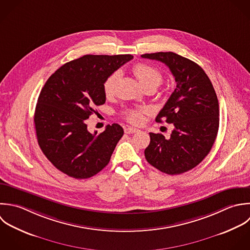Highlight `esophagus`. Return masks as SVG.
I'll return each instance as SVG.
<instances>
[{"label": "esophagus", "mask_w": 250, "mask_h": 250, "mask_svg": "<svg viewBox=\"0 0 250 250\" xmlns=\"http://www.w3.org/2000/svg\"><path fill=\"white\" fill-rule=\"evenodd\" d=\"M138 131H139V129L134 128V127H130V126H128V127L125 128V133H127V134H130V133H136V132H138Z\"/></svg>", "instance_id": "obj_1"}]
</instances>
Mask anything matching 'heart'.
Listing matches in <instances>:
<instances>
[{"mask_svg": "<svg viewBox=\"0 0 250 250\" xmlns=\"http://www.w3.org/2000/svg\"><path fill=\"white\" fill-rule=\"evenodd\" d=\"M132 71L140 83L145 87H155L157 88L163 82V75L154 66L147 63H137L133 66ZM121 78V72L115 71L110 74L103 83V91L106 96H111L115 93L116 85ZM147 110L144 108L128 109L125 111V116L128 122L134 125H139L143 122L144 116Z\"/></svg>", "mask_w": 250, "mask_h": 250, "instance_id": "obj_1", "label": "heart"}]
</instances>
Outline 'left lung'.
Segmentation results:
<instances>
[{
	"instance_id": "1",
	"label": "left lung",
	"mask_w": 250,
	"mask_h": 250,
	"mask_svg": "<svg viewBox=\"0 0 250 250\" xmlns=\"http://www.w3.org/2000/svg\"><path fill=\"white\" fill-rule=\"evenodd\" d=\"M141 57L165 63L176 88L156 122L173 124L170 138L150 132L145 149L147 162L167 174L175 175L197 167L210 152L219 127V104L214 87L201 66L174 52L145 53Z\"/></svg>"
}]
</instances>
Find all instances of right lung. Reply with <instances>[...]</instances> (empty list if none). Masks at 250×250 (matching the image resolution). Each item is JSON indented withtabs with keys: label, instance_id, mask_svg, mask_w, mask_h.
Wrapping results in <instances>:
<instances>
[{
	"label": "right lung",
	"instance_id": "1",
	"mask_svg": "<svg viewBox=\"0 0 250 250\" xmlns=\"http://www.w3.org/2000/svg\"><path fill=\"white\" fill-rule=\"evenodd\" d=\"M130 54L83 55L65 63L45 82L35 110L39 146L60 171L76 179L89 178L110 162L124 135L118 124L108 125L100 134L87 130L85 120L103 105V83Z\"/></svg>",
	"mask_w": 250,
	"mask_h": 250
}]
</instances>
